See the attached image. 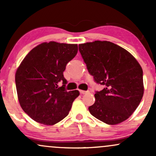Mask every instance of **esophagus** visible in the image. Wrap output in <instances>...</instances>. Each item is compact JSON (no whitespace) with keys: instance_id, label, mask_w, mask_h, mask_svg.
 I'll list each match as a JSON object with an SVG mask.
<instances>
[{"instance_id":"34e87169","label":"esophagus","mask_w":156,"mask_h":156,"mask_svg":"<svg viewBox=\"0 0 156 156\" xmlns=\"http://www.w3.org/2000/svg\"><path fill=\"white\" fill-rule=\"evenodd\" d=\"M80 93L81 94H87L88 93V91H83V90H80Z\"/></svg>"}]
</instances>
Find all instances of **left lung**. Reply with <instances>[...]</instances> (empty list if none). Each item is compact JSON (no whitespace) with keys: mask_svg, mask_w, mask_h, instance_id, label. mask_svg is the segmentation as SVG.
<instances>
[{"mask_svg":"<svg viewBox=\"0 0 156 156\" xmlns=\"http://www.w3.org/2000/svg\"><path fill=\"white\" fill-rule=\"evenodd\" d=\"M87 69L104 89L94 94L90 114L108 125L126 120L139 106L144 94L143 71L128 51L108 41L78 45Z\"/></svg>","mask_w":156,"mask_h":156,"instance_id":"left-lung-1","label":"left lung"}]
</instances>
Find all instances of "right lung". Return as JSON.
Instances as JSON below:
<instances>
[{
  "label": "right lung",
  "instance_id": "add662e5",
  "mask_svg": "<svg viewBox=\"0 0 156 156\" xmlns=\"http://www.w3.org/2000/svg\"><path fill=\"white\" fill-rule=\"evenodd\" d=\"M77 53L76 44L43 42L21 62L15 74L17 97L21 108L32 119L53 125L68 115L80 93L66 90L63 72Z\"/></svg>",
  "mask_w": 156,
  "mask_h": 156
}]
</instances>
